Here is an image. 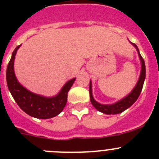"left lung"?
<instances>
[{"label": "left lung", "mask_w": 159, "mask_h": 159, "mask_svg": "<svg viewBox=\"0 0 159 159\" xmlns=\"http://www.w3.org/2000/svg\"><path fill=\"white\" fill-rule=\"evenodd\" d=\"M132 44L136 48L138 52H139V58L141 60L142 63V70H141V74H140L139 80L138 81L137 84H136L135 88L133 89L131 92L127 95V97H125L124 99H123L122 100L119 101V102H116L112 105H103L100 104L99 102H97L94 99L93 96H92V83L90 81V86H89V93H90V99H91V102L92 103L94 107L96 108L97 110L99 111L102 112V113L107 114V115H115V114H119L121 113V112L124 111L126 109H127L128 107H130L139 96L140 93L142 92V89H143V84H144V80H145L146 78V67H145V62H144V60L142 57V56L140 55L139 51V48H138L137 45L135 43H132Z\"/></svg>", "instance_id": "obj_1"}]
</instances>
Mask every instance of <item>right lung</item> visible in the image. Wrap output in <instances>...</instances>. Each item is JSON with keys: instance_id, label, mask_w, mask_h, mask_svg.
I'll list each match as a JSON object with an SVG mask.
<instances>
[{"instance_id": "1", "label": "right lung", "mask_w": 159, "mask_h": 159, "mask_svg": "<svg viewBox=\"0 0 159 159\" xmlns=\"http://www.w3.org/2000/svg\"><path fill=\"white\" fill-rule=\"evenodd\" d=\"M20 46L18 45L13 51L7 67L6 80L8 90L20 109L30 116L43 119L57 116L65 107L67 100V92L75 79H71L68 81L60 93L55 97L46 98L30 92L18 83L14 74V59Z\"/></svg>"}]
</instances>
